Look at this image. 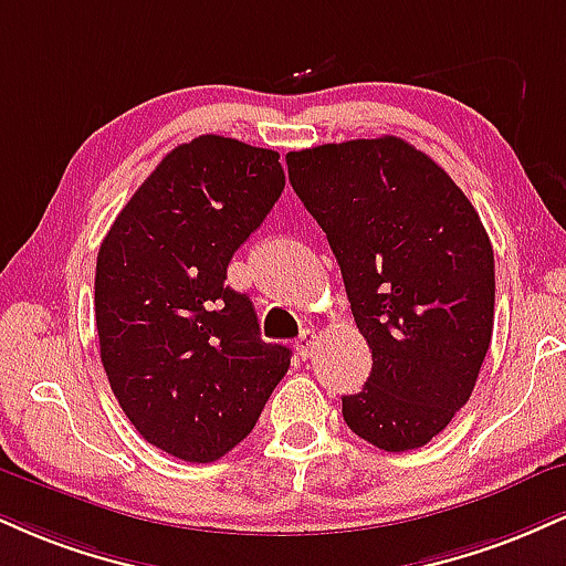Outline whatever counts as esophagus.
Listing matches in <instances>:
<instances>
[{"instance_id": "obj_1", "label": "esophagus", "mask_w": 566, "mask_h": 566, "mask_svg": "<svg viewBox=\"0 0 566 566\" xmlns=\"http://www.w3.org/2000/svg\"><path fill=\"white\" fill-rule=\"evenodd\" d=\"M313 345H316V332H313V329H305L303 335L297 337L295 348H297V353H301V358H308L311 353H313Z\"/></svg>"}]
</instances>
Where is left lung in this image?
Instances as JSON below:
<instances>
[{"mask_svg":"<svg viewBox=\"0 0 566 566\" xmlns=\"http://www.w3.org/2000/svg\"><path fill=\"white\" fill-rule=\"evenodd\" d=\"M287 171L371 350L364 390L343 395L345 424L390 453L427 446L467 406L493 335V244L478 210L398 136L287 153Z\"/></svg>","mask_w":566,"mask_h":566,"instance_id":"8db88e82","label":"left lung"}]
</instances>
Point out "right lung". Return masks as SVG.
Wrapping results in <instances>:
<instances>
[{
  "label": "right lung",
  "instance_id": "add662e5",
  "mask_svg": "<svg viewBox=\"0 0 566 566\" xmlns=\"http://www.w3.org/2000/svg\"><path fill=\"white\" fill-rule=\"evenodd\" d=\"M284 189L279 153L202 134L158 163L99 244V358L147 442L210 464L248 438L290 369L248 295L227 287L237 248Z\"/></svg>",
  "mask_w": 566,
  "mask_h": 566
}]
</instances>
